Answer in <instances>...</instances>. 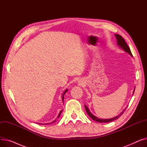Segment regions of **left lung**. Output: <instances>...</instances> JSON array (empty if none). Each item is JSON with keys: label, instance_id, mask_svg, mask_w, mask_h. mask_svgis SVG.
Returning a JSON list of instances; mask_svg holds the SVG:
<instances>
[{"label": "left lung", "instance_id": "obj_1", "mask_svg": "<svg viewBox=\"0 0 147 147\" xmlns=\"http://www.w3.org/2000/svg\"><path fill=\"white\" fill-rule=\"evenodd\" d=\"M114 36H115V38H116L117 43V45H118L119 47L120 48L122 49L125 52L128 53L131 57H132V53H131L130 49V48H129V46H128V45H127V43H126V42L125 41L124 38H123L120 35L117 34H115ZM134 92H135V89H134V90L133 95H134ZM84 107H85L86 111L88 114L89 115V116L92 120H95V121H98V122H99V123H108V122H110V121H113V120H116V119H119V118L121 116V114H122L123 113H124V111H125V110H126V109L123 110L119 114H118V115H117V116H115V117H113V118H111V119H100V118H98L96 116H95V115H94V114H92L90 113L89 109H88V107L86 105H84Z\"/></svg>", "mask_w": 147, "mask_h": 147}]
</instances>
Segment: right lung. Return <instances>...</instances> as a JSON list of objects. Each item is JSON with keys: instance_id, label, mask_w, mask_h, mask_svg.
I'll use <instances>...</instances> for the list:
<instances>
[{"instance_id": "1", "label": "right lung", "mask_w": 147, "mask_h": 147, "mask_svg": "<svg viewBox=\"0 0 147 147\" xmlns=\"http://www.w3.org/2000/svg\"><path fill=\"white\" fill-rule=\"evenodd\" d=\"M67 91H68V89H67L64 92V93H63V95H62V99H63V102H64V95L65 94V93H66V92H67ZM62 111H63V110H61V111L59 112V114H58V117H57V119L60 117V115H61ZM57 119H55V120L52 121V122H51V123H38V124H39V125H50V124H52V123H55V122L56 121Z\"/></svg>"}]
</instances>
